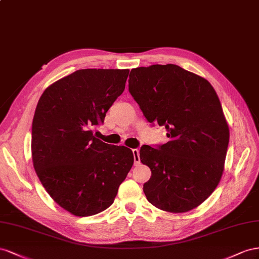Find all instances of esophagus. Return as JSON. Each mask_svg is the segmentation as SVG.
I'll return each mask as SVG.
<instances>
[{"label": "esophagus", "instance_id": "1", "mask_svg": "<svg viewBox=\"0 0 259 259\" xmlns=\"http://www.w3.org/2000/svg\"><path fill=\"white\" fill-rule=\"evenodd\" d=\"M132 153H134V158H135V164L138 165L140 164V151L138 149H134L132 150Z\"/></svg>", "mask_w": 259, "mask_h": 259}]
</instances>
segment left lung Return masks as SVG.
<instances>
[{"instance_id": "left-lung-1", "label": "left lung", "mask_w": 259, "mask_h": 259, "mask_svg": "<svg viewBox=\"0 0 259 259\" xmlns=\"http://www.w3.org/2000/svg\"><path fill=\"white\" fill-rule=\"evenodd\" d=\"M129 92L169 139L140 150L152 171L143 186L147 201L170 212L197 207L218 186L230 138L216 91L206 79L167 64L132 69Z\"/></svg>"}]
</instances>
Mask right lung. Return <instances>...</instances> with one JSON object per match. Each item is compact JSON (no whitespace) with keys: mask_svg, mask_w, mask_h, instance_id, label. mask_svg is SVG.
Wrapping results in <instances>:
<instances>
[{"mask_svg":"<svg viewBox=\"0 0 259 259\" xmlns=\"http://www.w3.org/2000/svg\"><path fill=\"white\" fill-rule=\"evenodd\" d=\"M129 69H80L46 89L31 129L34 170L50 196L78 217L114 203L134 165V153L95 138L123 92Z\"/></svg>","mask_w":259,"mask_h":259,"instance_id":"add662e5","label":"right lung"}]
</instances>
